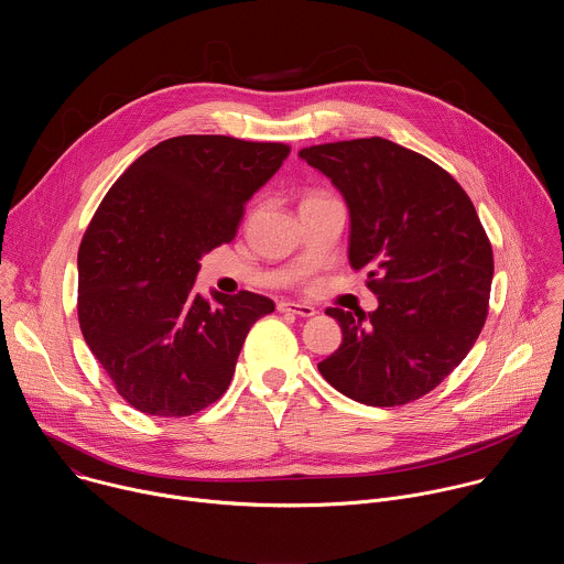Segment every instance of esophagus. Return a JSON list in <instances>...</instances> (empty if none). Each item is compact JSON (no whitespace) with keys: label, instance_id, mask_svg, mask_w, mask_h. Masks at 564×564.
<instances>
[{"label":"esophagus","instance_id":"34e87169","mask_svg":"<svg viewBox=\"0 0 564 564\" xmlns=\"http://www.w3.org/2000/svg\"><path fill=\"white\" fill-rule=\"evenodd\" d=\"M279 312H290V314H296V316H314L316 314V307L307 305V303H296V301H281L279 303Z\"/></svg>","mask_w":564,"mask_h":564}]
</instances>
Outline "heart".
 <instances>
[{
	"mask_svg": "<svg viewBox=\"0 0 564 564\" xmlns=\"http://www.w3.org/2000/svg\"><path fill=\"white\" fill-rule=\"evenodd\" d=\"M312 196H316V194H312Z\"/></svg>",
	"mask_w": 564,
	"mask_h": 564,
	"instance_id": "b5f03b06",
	"label": "heart"
}]
</instances>
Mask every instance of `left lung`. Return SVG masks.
Wrapping results in <instances>:
<instances>
[{"mask_svg": "<svg viewBox=\"0 0 564 564\" xmlns=\"http://www.w3.org/2000/svg\"><path fill=\"white\" fill-rule=\"evenodd\" d=\"M301 160L341 192L348 259L368 270L375 312L328 307L341 346L318 372L366 406L431 392L477 341L489 314L494 250L459 183L433 160L386 138L314 144Z\"/></svg>", "mask_w": 564, "mask_h": 564, "instance_id": "1", "label": "left lung"}]
</instances>
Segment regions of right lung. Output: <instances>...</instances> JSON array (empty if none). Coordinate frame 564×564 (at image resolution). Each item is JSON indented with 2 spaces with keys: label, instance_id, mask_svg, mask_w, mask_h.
<instances>
[{
  "label": "right lung",
  "instance_id": "add662e5",
  "mask_svg": "<svg viewBox=\"0 0 564 564\" xmlns=\"http://www.w3.org/2000/svg\"><path fill=\"white\" fill-rule=\"evenodd\" d=\"M288 153L283 142L170 138L131 163L94 214L77 252L79 330L140 413L187 417L214 404L250 328L274 312L248 290L205 299L194 281Z\"/></svg>",
  "mask_w": 564,
  "mask_h": 564
}]
</instances>
